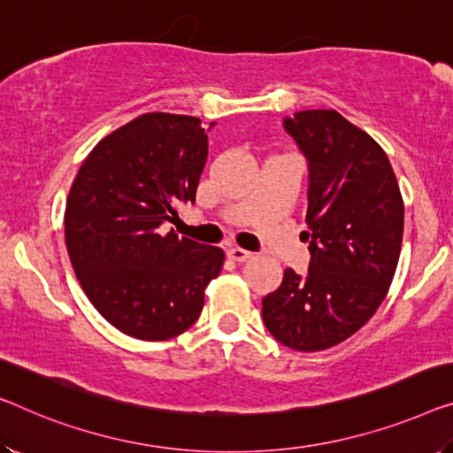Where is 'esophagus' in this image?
Instances as JSON below:
<instances>
[{"label": "esophagus", "instance_id": "1", "mask_svg": "<svg viewBox=\"0 0 453 453\" xmlns=\"http://www.w3.org/2000/svg\"><path fill=\"white\" fill-rule=\"evenodd\" d=\"M227 256L232 258L234 262H246L252 258V252H248V250H242V248H227Z\"/></svg>", "mask_w": 453, "mask_h": 453}]
</instances>
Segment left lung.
I'll return each mask as SVG.
<instances>
[{"label": "left lung", "mask_w": 453, "mask_h": 453, "mask_svg": "<svg viewBox=\"0 0 453 453\" xmlns=\"http://www.w3.org/2000/svg\"><path fill=\"white\" fill-rule=\"evenodd\" d=\"M307 160L309 268L285 270L262 299L274 340L319 352L348 340L376 313L401 254L404 207L387 154L334 110L282 119Z\"/></svg>", "instance_id": "8db88e82"}]
</instances>
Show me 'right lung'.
I'll return each instance as SVG.
<instances>
[{"instance_id":"obj_1","label":"right lung","mask_w":453,"mask_h":453,"mask_svg":"<svg viewBox=\"0 0 453 453\" xmlns=\"http://www.w3.org/2000/svg\"><path fill=\"white\" fill-rule=\"evenodd\" d=\"M207 132L197 118L144 113L101 140L71 187V265L93 307L126 335L160 342L187 332L224 265L219 248L160 232L180 203H195Z\"/></svg>"}]
</instances>
